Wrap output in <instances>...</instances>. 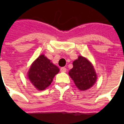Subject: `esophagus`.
I'll use <instances>...</instances> for the list:
<instances>
[{"label": "esophagus", "mask_w": 124, "mask_h": 124, "mask_svg": "<svg viewBox=\"0 0 124 124\" xmlns=\"http://www.w3.org/2000/svg\"><path fill=\"white\" fill-rule=\"evenodd\" d=\"M67 70H66V68H64V67H62V68H60V71L61 72H66Z\"/></svg>", "instance_id": "34e87169"}]
</instances>
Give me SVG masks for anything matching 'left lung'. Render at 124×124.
Wrapping results in <instances>:
<instances>
[{"mask_svg":"<svg viewBox=\"0 0 124 124\" xmlns=\"http://www.w3.org/2000/svg\"><path fill=\"white\" fill-rule=\"evenodd\" d=\"M73 68L69 71V75L76 86L81 91L91 87L96 80V74L91 63L84 57L79 56L73 62Z\"/></svg>","mask_w":124,"mask_h":124,"instance_id":"1","label":"left lung"}]
</instances>
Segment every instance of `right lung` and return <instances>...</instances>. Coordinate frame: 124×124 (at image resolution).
Returning <instances> with one entry per match:
<instances>
[{
	"label": "right lung",
	"mask_w": 124,
	"mask_h": 124,
	"mask_svg": "<svg viewBox=\"0 0 124 124\" xmlns=\"http://www.w3.org/2000/svg\"><path fill=\"white\" fill-rule=\"evenodd\" d=\"M58 72V67L41 54L30 67L28 78L38 90H44L51 84L54 75Z\"/></svg>",
	"instance_id": "add662e5"
}]
</instances>
